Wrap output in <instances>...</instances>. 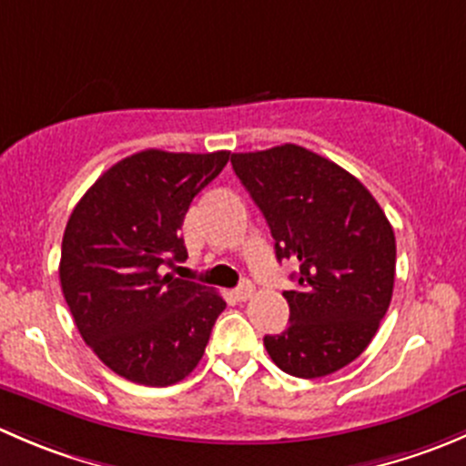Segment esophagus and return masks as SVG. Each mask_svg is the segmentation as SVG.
I'll return each mask as SVG.
<instances>
[{"mask_svg":"<svg viewBox=\"0 0 466 466\" xmlns=\"http://www.w3.org/2000/svg\"><path fill=\"white\" fill-rule=\"evenodd\" d=\"M252 293H255V286H252L250 281H243L238 289H234V298H237L238 302H246V299H250Z\"/></svg>","mask_w":466,"mask_h":466,"instance_id":"obj_1","label":"esophagus"}]
</instances>
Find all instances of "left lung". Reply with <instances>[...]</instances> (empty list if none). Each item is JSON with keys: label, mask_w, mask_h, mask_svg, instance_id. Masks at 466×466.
Instances as JSON below:
<instances>
[{"label": "left lung", "mask_w": 466, "mask_h": 466, "mask_svg": "<svg viewBox=\"0 0 466 466\" xmlns=\"http://www.w3.org/2000/svg\"><path fill=\"white\" fill-rule=\"evenodd\" d=\"M232 168L277 259L299 263L295 289L284 290L289 329L263 338L272 363L299 379L338 372L372 342L392 299V225L363 182L302 146L232 153Z\"/></svg>", "instance_id": "1"}]
</instances>
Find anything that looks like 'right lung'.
Masks as SVG:
<instances>
[{
  "mask_svg": "<svg viewBox=\"0 0 466 466\" xmlns=\"http://www.w3.org/2000/svg\"><path fill=\"white\" fill-rule=\"evenodd\" d=\"M228 159L229 150H142L107 168L69 216L65 302L94 354L133 383L167 388L189 377L223 313L216 290L164 270L187 259L182 220Z\"/></svg>",
  "mask_w": 466,
  "mask_h": 466,
  "instance_id": "add662e5",
  "label": "right lung"
}]
</instances>
